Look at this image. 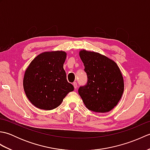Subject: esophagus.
I'll list each match as a JSON object with an SVG mask.
<instances>
[{"mask_svg":"<svg viewBox=\"0 0 150 150\" xmlns=\"http://www.w3.org/2000/svg\"><path fill=\"white\" fill-rule=\"evenodd\" d=\"M73 86H74V88H75V89H77V82H73Z\"/></svg>","mask_w":150,"mask_h":150,"instance_id":"34e87169","label":"esophagus"}]
</instances>
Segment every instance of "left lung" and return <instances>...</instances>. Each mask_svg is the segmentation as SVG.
<instances>
[{
	"instance_id": "8db88e82",
	"label": "left lung",
	"mask_w": 150,
	"mask_h": 150,
	"mask_svg": "<svg viewBox=\"0 0 150 150\" xmlns=\"http://www.w3.org/2000/svg\"><path fill=\"white\" fill-rule=\"evenodd\" d=\"M87 73V84L79 89L83 103L93 112L106 113L113 109L124 91V79L120 68L112 59L85 50L79 52Z\"/></svg>"
}]
</instances>
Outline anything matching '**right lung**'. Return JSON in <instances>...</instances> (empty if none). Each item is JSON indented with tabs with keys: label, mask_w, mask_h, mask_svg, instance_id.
Instances as JSON below:
<instances>
[{
	"label": "right lung",
	"mask_w": 150,
	"mask_h": 150,
	"mask_svg": "<svg viewBox=\"0 0 150 150\" xmlns=\"http://www.w3.org/2000/svg\"><path fill=\"white\" fill-rule=\"evenodd\" d=\"M67 54L63 51L38 55L25 71L23 87L26 97L40 110H52L60 106L73 86L67 81L63 68Z\"/></svg>",
	"instance_id": "1"
}]
</instances>
